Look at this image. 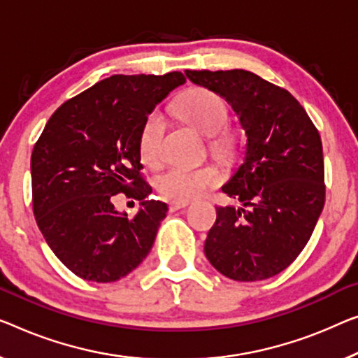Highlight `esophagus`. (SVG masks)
<instances>
[{"label":"esophagus","mask_w":358,"mask_h":358,"mask_svg":"<svg viewBox=\"0 0 358 358\" xmlns=\"http://www.w3.org/2000/svg\"><path fill=\"white\" fill-rule=\"evenodd\" d=\"M186 206H188V201H172L169 204V210L170 212H177L180 209H185Z\"/></svg>","instance_id":"34e87169"}]
</instances>
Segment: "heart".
Returning <instances> with one entry per match:
<instances>
[{"label": "heart", "instance_id": "1", "mask_svg": "<svg viewBox=\"0 0 358 358\" xmlns=\"http://www.w3.org/2000/svg\"><path fill=\"white\" fill-rule=\"evenodd\" d=\"M175 114L181 117L202 135L209 136V151L220 161H231L238 152V135L227 125L230 110L223 96L209 88L196 87L185 92L172 106ZM165 131L164 115L152 110L140 130L141 161L148 165H156L161 159V143ZM222 181V173L213 165L202 167H169L156 178L159 194L170 201H189L201 196Z\"/></svg>", "mask_w": 358, "mask_h": 358}]
</instances>
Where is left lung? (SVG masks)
Returning a JSON list of instances; mask_svg holds the SVG:
<instances>
[{"label": "left lung", "mask_w": 358, "mask_h": 358, "mask_svg": "<svg viewBox=\"0 0 358 358\" xmlns=\"http://www.w3.org/2000/svg\"><path fill=\"white\" fill-rule=\"evenodd\" d=\"M185 73L223 96L248 136L244 164L222 188L243 207H217L206 257L234 281L271 278L302 252L323 210L322 138L294 96L252 72Z\"/></svg>", "instance_id": "8db88e82"}]
</instances>
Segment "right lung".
<instances>
[{
	"instance_id": "1",
	"label": "right lung",
	"mask_w": 358,
	"mask_h": 358,
	"mask_svg": "<svg viewBox=\"0 0 358 358\" xmlns=\"http://www.w3.org/2000/svg\"><path fill=\"white\" fill-rule=\"evenodd\" d=\"M185 82L165 76H112L73 96L50 117L31 152L34 215L48 246L80 278L110 282L151 250L167 204L148 199L138 140L157 103ZM142 201L135 217L115 195Z\"/></svg>"
}]
</instances>
